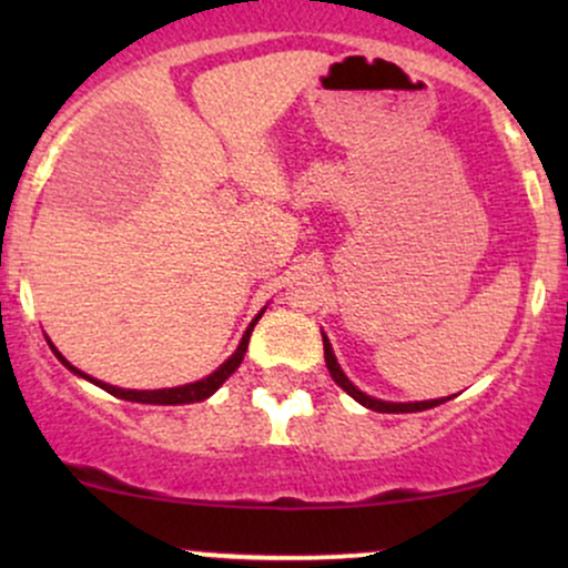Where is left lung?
Segmentation results:
<instances>
[{
  "label": "left lung",
  "instance_id": "left-lung-1",
  "mask_svg": "<svg viewBox=\"0 0 568 568\" xmlns=\"http://www.w3.org/2000/svg\"><path fill=\"white\" fill-rule=\"evenodd\" d=\"M323 349H325V366H328L331 376H334V382H336L338 387H342L344 393H347L349 397H355V400L361 403V406H366V408H371V410H379V414H414V410H427V408L438 406V403L446 400V397H438V400L389 403V400H379V397H371V395H366V393H361V389H357L355 384H352V382L347 379V374H344L342 366H338V361H336V355H334V347H331L328 336H325V334H323Z\"/></svg>",
  "mask_w": 568,
  "mask_h": 568
}]
</instances>
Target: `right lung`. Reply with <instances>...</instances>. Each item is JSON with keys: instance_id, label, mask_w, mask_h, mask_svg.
<instances>
[{"instance_id": "1", "label": "right lung", "mask_w": 568, "mask_h": 568, "mask_svg": "<svg viewBox=\"0 0 568 568\" xmlns=\"http://www.w3.org/2000/svg\"><path fill=\"white\" fill-rule=\"evenodd\" d=\"M264 310H266V306H264ZM264 310L258 312L256 317H253L251 325H247L245 334H243V338H240L237 349H234L232 355L226 357V361L221 363V366H219L216 371H213L211 376H205V379L192 382V384H181V387H168V389H122V387H114V384H106V382H101V379H93V376H88V374H84V371H80V368L71 366V363L67 361V357H63L61 352L55 349V344L50 342V338H48V344H50V349L55 352L58 361H61L63 366H67V368L71 371V374H77V376H80V379L93 382L95 387L106 389L109 395L122 397V400H130V403H152V406H184V403H200V400H205V397H211V395L216 393V389L221 387V384H224L226 379H230V376L234 374V371L240 368V363H243V357H245L247 342H251L253 325L258 323V317L264 315Z\"/></svg>"}]
</instances>
